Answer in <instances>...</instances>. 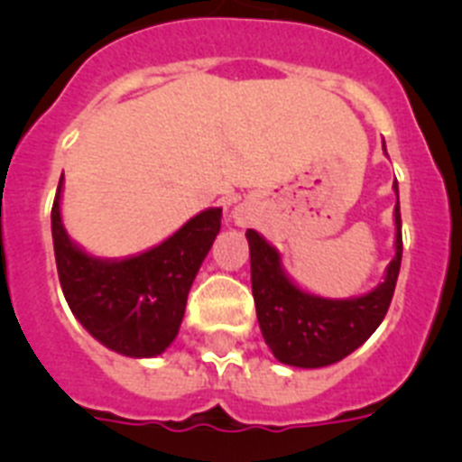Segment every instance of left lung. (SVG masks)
<instances>
[{"mask_svg": "<svg viewBox=\"0 0 462 462\" xmlns=\"http://www.w3.org/2000/svg\"><path fill=\"white\" fill-rule=\"evenodd\" d=\"M398 191V185H393ZM395 256L374 291L349 300L305 293L280 266L275 247L256 231H247L252 261V293L263 340L280 363L296 368H324L342 361L373 336L389 312L402 259L400 203L395 206Z\"/></svg>", "mask_w": 462, "mask_h": 462, "instance_id": "left-lung-1", "label": "left lung"}]
</instances>
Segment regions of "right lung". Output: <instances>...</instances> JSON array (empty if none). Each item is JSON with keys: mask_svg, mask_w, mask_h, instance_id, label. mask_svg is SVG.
Returning a JSON list of instances; mask_svg holds the SVG:
<instances>
[{"mask_svg": "<svg viewBox=\"0 0 462 462\" xmlns=\"http://www.w3.org/2000/svg\"><path fill=\"white\" fill-rule=\"evenodd\" d=\"M57 185L52 243L57 275L76 319L101 345L132 358L157 356L175 340L191 282L222 226V208L191 217L169 240L122 261L92 259L69 240Z\"/></svg>", "mask_w": 462, "mask_h": 462, "instance_id": "right-lung-1", "label": "right lung"}]
</instances>
